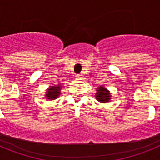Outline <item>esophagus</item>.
<instances>
[{"label": "esophagus", "mask_w": 160, "mask_h": 160, "mask_svg": "<svg viewBox=\"0 0 160 160\" xmlns=\"http://www.w3.org/2000/svg\"><path fill=\"white\" fill-rule=\"evenodd\" d=\"M81 75H80V74H76V78L77 79H80L81 78Z\"/></svg>", "instance_id": "obj_1"}]
</instances>
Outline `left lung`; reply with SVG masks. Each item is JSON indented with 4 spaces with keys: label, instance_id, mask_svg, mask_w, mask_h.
<instances>
[{
    "label": "left lung",
    "instance_id": "left-lung-1",
    "mask_svg": "<svg viewBox=\"0 0 160 160\" xmlns=\"http://www.w3.org/2000/svg\"><path fill=\"white\" fill-rule=\"evenodd\" d=\"M96 99L100 102H108L111 98V94L108 90L103 87H99L97 88V94H96Z\"/></svg>",
    "mask_w": 160,
    "mask_h": 160
}]
</instances>
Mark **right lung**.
Returning <instances> with one entry per match:
<instances>
[{
  "label": "right lung",
  "mask_w": 160,
  "mask_h": 160,
  "mask_svg": "<svg viewBox=\"0 0 160 160\" xmlns=\"http://www.w3.org/2000/svg\"><path fill=\"white\" fill-rule=\"evenodd\" d=\"M60 90H61L60 85H58V86H57V87L53 86V87H51L49 90H47L46 97L50 100L55 99V98H57L59 96V94H60Z\"/></svg>",
  "instance_id": "obj_1"
}]
</instances>
